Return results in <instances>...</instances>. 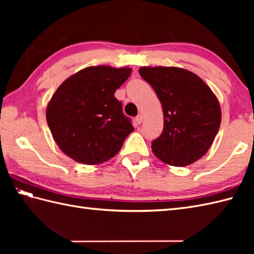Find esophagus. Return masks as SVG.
Here are the masks:
<instances>
[{"label": "esophagus", "instance_id": "obj_1", "mask_svg": "<svg viewBox=\"0 0 254 254\" xmlns=\"http://www.w3.org/2000/svg\"><path fill=\"white\" fill-rule=\"evenodd\" d=\"M135 121L137 124H141L142 121H143V116L142 115H138L136 118H135Z\"/></svg>", "mask_w": 254, "mask_h": 254}]
</instances>
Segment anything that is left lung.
Here are the masks:
<instances>
[{
    "instance_id": "obj_1",
    "label": "left lung",
    "mask_w": 254,
    "mask_h": 254,
    "mask_svg": "<svg viewBox=\"0 0 254 254\" xmlns=\"http://www.w3.org/2000/svg\"><path fill=\"white\" fill-rule=\"evenodd\" d=\"M139 75L163 107V133L152 142L156 157L177 167L201 158L219 130L222 115L216 96L197 75L183 68L142 67Z\"/></svg>"
}]
</instances>
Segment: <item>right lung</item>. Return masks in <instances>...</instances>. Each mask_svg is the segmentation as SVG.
Masks as SVG:
<instances>
[{
	"label": "right lung",
	"mask_w": 254,
	"mask_h": 254,
	"mask_svg": "<svg viewBox=\"0 0 254 254\" xmlns=\"http://www.w3.org/2000/svg\"><path fill=\"white\" fill-rule=\"evenodd\" d=\"M131 72L130 67L89 66L57 89L47 108V122L68 157L98 165L119 153L134 127L115 93Z\"/></svg>",
	"instance_id": "obj_1"
}]
</instances>
